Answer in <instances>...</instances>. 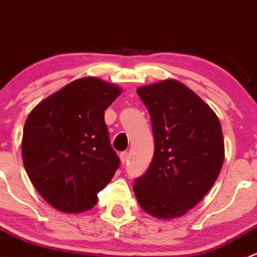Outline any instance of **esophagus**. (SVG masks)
I'll list each match as a JSON object with an SVG mask.
<instances>
[{"instance_id":"34e87169","label":"esophagus","mask_w":257,"mask_h":257,"mask_svg":"<svg viewBox=\"0 0 257 257\" xmlns=\"http://www.w3.org/2000/svg\"><path fill=\"white\" fill-rule=\"evenodd\" d=\"M119 158H120L121 164H125V163L128 162V153H126V152H121L120 155H119Z\"/></svg>"}]
</instances>
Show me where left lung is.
Masks as SVG:
<instances>
[{"mask_svg": "<svg viewBox=\"0 0 257 257\" xmlns=\"http://www.w3.org/2000/svg\"><path fill=\"white\" fill-rule=\"evenodd\" d=\"M137 93L152 119L155 149L150 167L134 181V194L152 216H183L208 194L221 170L225 149L219 118L175 79L144 85Z\"/></svg>", "mask_w": 257, "mask_h": 257, "instance_id": "8db88e82", "label": "left lung"}]
</instances>
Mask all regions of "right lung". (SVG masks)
I'll use <instances>...</instances> for the list:
<instances>
[{"instance_id":"right-lung-1","label":"right lung","mask_w":257,"mask_h":257,"mask_svg":"<svg viewBox=\"0 0 257 257\" xmlns=\"http://www.w3.org/2000/svg\"><path fill=\"white\" fill-rule=\"evenodd\" d=\"M121 93L115 84L87 77L38 103L25 123L22 159L36 190L57 210L87 211L119 167L104 110Z\"/></svg>"}]
</instances>
